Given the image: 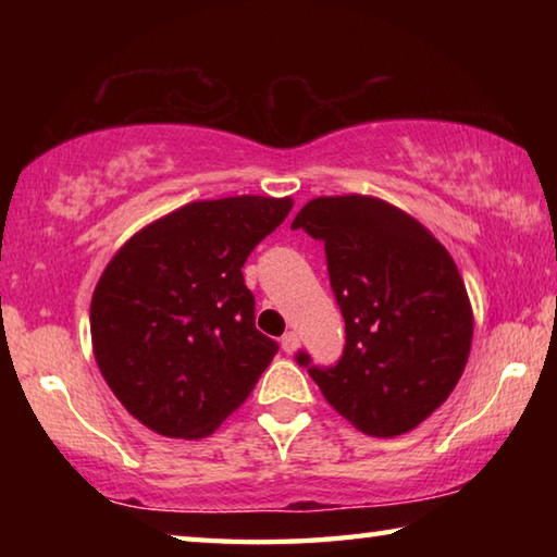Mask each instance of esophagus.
Wrapping results in <instances>:
<instances>
[{"instance_id":"34e87169","label":"esophagus","mask_w":557,"mask_h":557,"mask_svg":"<svg viewBox=\"0 0 557 557\" xmlns=\"http://www.w3.org/2000/svg\"><path fill=\"white\" fill-rule=\"evenodd\" d=\"M282 348H285V354H295L299 348V336L295 332H287L282 336Z\"/></svg>"}]
</instances>
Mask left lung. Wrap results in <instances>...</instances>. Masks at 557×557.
<instances>
[{"label": "left lung", "instance_id": "left-lung-1", "mask_svg": "<svg viewBox=\"0 0 557 557\" xmlns=\"http://www.w3.org/2000/svg\"><path fill=\"white\" fill-rule=\"evenodd\" d=\"M324 243L344 356L309 366L319 391L356 430L398 437L428 420L465 373L474 314L455 260L425 225L375 196H319L292 221Z\"/></svg>", "mask_w": 557, "mask_h": 557}]
</instances>
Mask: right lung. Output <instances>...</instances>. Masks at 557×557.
I'll use <instances>...</instances> for the list:
<instances>
[{
    "label": "right lung",
    "mask_w": 557,
    "mask_h": 557,
    "mask_svg": "<svg viewBox=\"0 0 557 557\" xmlns=\"http://www.w3.org/2000/svg\"><path fill=\"white\" fill-rule=\"evenodd\" d=\"M292 203L252 194L191 201L147 223L102 270L92 354L115 398L157 435L209 437L275 358L240 268Z\"/></svg>",
    "instance_id": "add662e5"
}]
</instances>
